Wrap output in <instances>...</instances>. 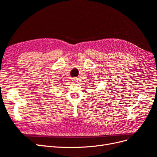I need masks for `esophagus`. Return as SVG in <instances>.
<instances>
[{
    "label": "esophagus",
    "mask_w": 157,
    "mask_h": 157,
    "mask_svg": "<svg viewBox=\"0 0 157 157\" xmlns=\"http://www.w3.org/2000/svg\"><path fill=\"white\" fill-rule=\"evenodd\" d=\"M73 80L74 82H75L76 80H77V78H73Z\"/></svg>",
    "instance_id": "1"
}]
</instances>
